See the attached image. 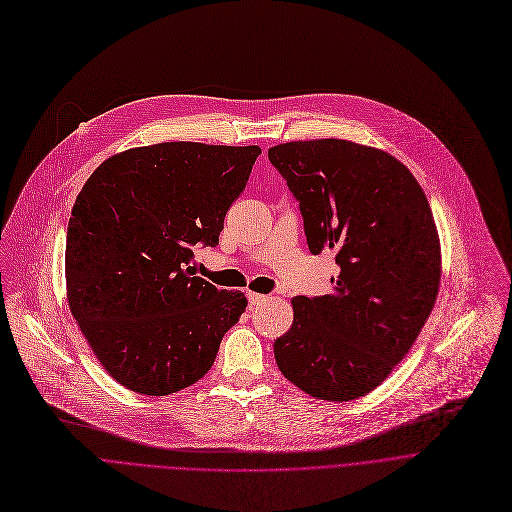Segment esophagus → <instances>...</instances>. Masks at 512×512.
<instances>
[{"label": "esophagus", "mask_w": 512, "mask_h": 512, "mask_svg": "<svg viewBox=\"0 0 512 512\" xmlns=\"http://www.w3.org/2000/svg\"><path fill=\"white\" fill-rule=\"evenodd\" d=\"M246 296H248L250 306H258L260 302H264V300H266V296H264V294H258V292H252V290H250Z\"/></svg>", "instance_id": "esophagus-1"}]
</instances>
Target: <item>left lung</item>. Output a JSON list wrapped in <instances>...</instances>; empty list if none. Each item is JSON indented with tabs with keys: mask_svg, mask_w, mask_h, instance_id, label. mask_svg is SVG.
<instances>
[{
	"mask_svg": "<svg viewBox=\"0 0 512 512\" xmlns=\"http://www.w3.org/2000/svg\"><path fill=\"white\" fill-rule=\"evenodd\" d=\"M268 159L298 201L309 250H333L341 268L331 294L292 298L278 369L317 399H357L385 381L434 309L442 256L430 203L401 161L353 141L282 143Z\"/></svg>",
	"mask_w": 512,
	"mask_h": 512,
	"instance_id": "obj_1",
	"label": "left lung"
}]
</instances>
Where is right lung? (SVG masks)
Returning a JSON list of instances; mask_svg holds the SVG:
<instances>
[{"label":"right lung","mask_w":512,"mask_h":512,"mask_svg":"<svg viewBox=\"0 0 512 512\" xmlns=\"http://www.w3.org/2000/svg\"><path fill=\"white\" fill-rule=\"evenodd\" d=\"M260 147L189 141L109 157L78 193L66 234L70 313L100 365L135 393L169 395L214 365L246 311L240 290L193 276L218 246Z\"/></svg>","instance_id":"right-lung-1"}]
</instances>
